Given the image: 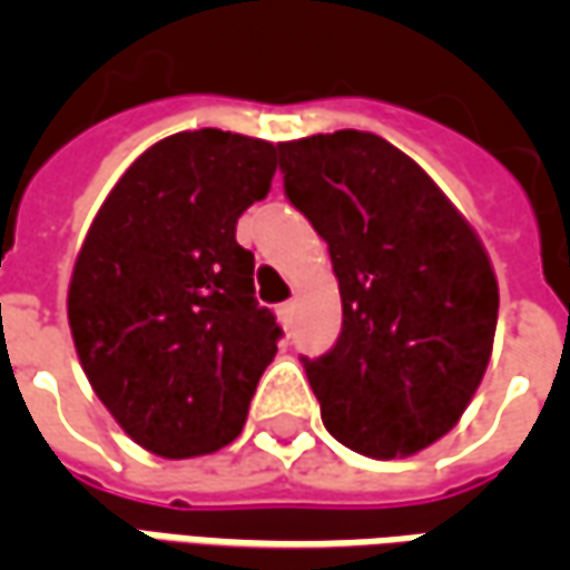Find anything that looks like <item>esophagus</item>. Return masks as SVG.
Here are the masks:
<instances>
[{
    "label": "esophagus",
    "mask_w": 570,
    "mask_h": 570,
    "mask_svg": "<svg viewBox=\"0 0 570 570\" xmlns=\"http://www.w3.org/2000/svg\"><path fill=\"white\" fill-rule=\"evenodd\" d=\"M277 317H281V323H284V330H289V326H293V321H296V305H293V302L277 305Z\"/></svg>",
    "instance_id": "34e87169"
}]
</instances>
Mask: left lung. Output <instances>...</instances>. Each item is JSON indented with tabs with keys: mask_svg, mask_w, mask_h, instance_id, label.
<instances>
[{
	"mask_svg": "<svg viewBox=\"0 0 570 570\" xmlns=\"http://www.w3.org/2000/svg\"><path fill=\"white\" fill-rule=\"evenodd\" d=\"M289 204L326 240L342 293L330 354L302 360L335 440L406 458L445 436L498 326L489 253L419 164L375 134L277 142Z\"/></svg>",
	"mask_w": 570,
	"mask_h": 570,
	"instance_id": "8db88e82",
	"label": "left lung"
}]
</instances>
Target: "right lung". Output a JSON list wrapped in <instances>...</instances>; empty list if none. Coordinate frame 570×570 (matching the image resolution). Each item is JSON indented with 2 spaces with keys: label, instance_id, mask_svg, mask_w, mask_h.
I'll return each instance as SVG.
<instances>
[{
  "label": "right lung",
  "instance_id": "right-lung-1",
  "mask_svg": "<svg viewBox=\"0 0 570 570\" xmlns=\"http://www.w3.org/2000/svg\"><path fill=\"white\" fill-rule=\"evenodd\" d=\"M274 142L200 128L130 164L69 281L81 370L130 440L198 458L235 440L281 326L256 302L240 213L277 170Z\"/></svg>",
  "mask_w": 570,
  "mask_h": 570
}]
</instances>
